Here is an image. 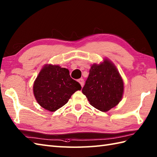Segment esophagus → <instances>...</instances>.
<instances>
[{"label":"esophagus","instance_id":"1","mask_svg":"<svg viewBox=\"0 0 157 157\" xmlns=\"http://www.w3.org/2000/svg\"><path fill=\"white\" fill-rule=\"evenodd\" d=\"M78 82L79 83V84H80L82 87H83V86H84V79H83L82 78L78 79Z\"/></svg>","mask_w":157,"mask_h":157}]
</instances>
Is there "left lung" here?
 Wrapping results in <instances>:
<instances>
[{
  "label": "left lung",
  "mask_w": 157,
  "mask_h": 157,
  "mask_svg": "<svg viewBox=\"0 0 157 157\" xmlns=\"http://www.w3.org/2000/svg\"><path fill=\"white\" fill-rule=\"evenodd\" d=\"M123 92V80L112 61L105 58L100 64L91 66L82 93L92 106L108 111L121 101Z\"/></svg>",
  "instance_id": "8db88e82"
}]
</instances>
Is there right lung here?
I'll list each match as a JSON object with an SVG mask.
<instances>
[{"instance_id": "1", "label": "right lung", "mask_w": 157, "mask_h": 157, "mask_svg": "<svg viewBox=\"0 0 157 157\" xmlns=\"http://www.w3.org/2000/svg\"><path fill=\"white\" fill-rule=\"evenodd\" d=\"M82 88L67 69L46 64L39 72L33 86L36 101L42 108L54 112L64 106L73 93Z\"/></svg>"}]
</instances>
